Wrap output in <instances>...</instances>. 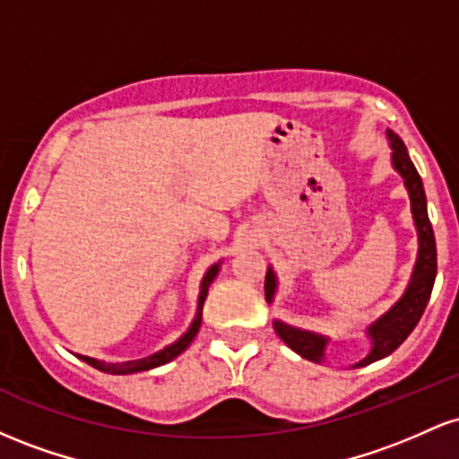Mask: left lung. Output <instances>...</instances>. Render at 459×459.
<instances>
[{"label":"left lung","instance_id":"obj_1","mask_svg":"<svg viewBox=\"0 0 459 459\" xmlns=\"http://www.w3.org/2000/svg\"><path fill=\"white\" fill-rule=\"evenodd\" d=\"M391 144H393V163L397 168L399 175L403 177L405 187L410 192V200H412V215L416 222V230H419V259H416L412 281H410L408 291L403 293V298L399 299L394 307L384 315L382 319H377L376 324L368 328V334L373 339V350L365 360L358 362L356 367H365L368 362H376L380 358L393 354L399 345L408 339L410 332L414 330V325L419 324L420 315H423L425 307H428L431 289H434L436 281V237L434 229H431L429 215H428V203H425V189L423 181H420L419 172H416L414 163L410 161L408 151L402 138L391 134ZM273 289H276V278L273 272L267 270L265 276V298L267 302H272ZM273 330L281 339L291 347L296 354L307 358L310 362H321L324 360V347L325 339L324 336L310 334V332L296 330L291 325H284L281 321H273Z\"/></svg>","mask_w":459,"mask_h":459}]
</instances>
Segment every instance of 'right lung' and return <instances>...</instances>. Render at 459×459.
Instances as JSON below:
<instances>
[{"instance_id":"1","label":"right lung","mask_w":459,"mask_h":459,"mask_svg":"<svg viewBox=\"0 0 459 459\" xmlns=\"http://www.w3.org/2000/svg\"><path fill=\"white\" fill-rule=\"evenodd\" d=\"M215 273H218V265H213L212 270L207 272V276H204L203 289H200V298H198V315H196V319H194L192 328H189V330L186 332V334H183L181 339L177 341V343L168 345L166 350L157 351V354H152V356L140 358V360H131V362H127V365H123V367H114V365L105 367L103 362H97V360H94V358H88V356H79V358H82L83 362H88V365L94 367V368H101V371H105V373L149 371V368L161 367V365H166V362H170L172 358H177L178 354H181V351L186 350V347H187L189 343H192L194 336H196V332H198V328H200V321H203V304H204V298H207V287H209V284H212V281L215 278Z\"/></svg>"}]
</instances>
